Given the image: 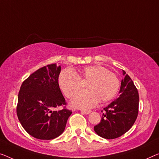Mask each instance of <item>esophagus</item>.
Segmentation results:
<instances>
[{
	"mask_svg": "<svg viewBox=\"0 0 159 159\" xmlns=\"http://www.w3.org/2000/svg\"><path fill=\"white\" fill-rule=\"evenodd\" d=\"M81 112L83 113H84V114H89V113H90L91 112V110H85V109H82L81 110Z\"/></svg>",
	"mask_w": 159,
	"mask_h": 159,
	"instance_id": "34e87169",
	"label": "esophagus"
}]
</instances>
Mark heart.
<instances>
[{"mask_svg": "<svg viewBox=\"0 0 159 159\" xmlns=\"http://www.w3.org/2000/svg\"><path fill=\"white\" fill-rule=\"evenodd\" d=\"M87 91L77 94L72 100L75 107L89 108L96 106L98 101L107 102L116 95L120 80L116 74L102 66H86L78 74L70 69H65L58 78L59 87L68 98H71L86 83Z\"/></svg>", "mask_w": 159, "mask_h": 159, "instance_id": "b5f03b06", "label": "heart"}]
</instances>
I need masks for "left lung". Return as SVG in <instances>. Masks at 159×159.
Listing matches in <instances>:
<instances>
[{"label":"left lung","mask_w":159,"mask_h":159,"mask_svg":"<svg viewBox=\"0 0 159 159\" xmlns=\"http://www.w3.org/2000/svg\"><path fill=\"white\" fill-rule=\"evenodd\" d=\"M120 95L101 111V120L94 126L98 136L106 139L121 136L132 127L139 114V92L132 79L123 70Z\"/></svg>","instance_id":"1"}]
</instances>
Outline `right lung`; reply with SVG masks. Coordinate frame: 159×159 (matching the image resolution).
Listing matches in <instances>:
<instances>
[{
	"instance_id": "obj_1",
	"label": "right lung",
	"mask_w": 159,
	"mask_h": 159,
	"mask_svg": "<svg viewBox=\"0 0 159 159\" xmlns=\"http://www.w3.org/2000/svg\"><path fill=\"white\" fill-rule=\"evenodd\" d=\"M61 66H43L30 74L21 85L16 113L18 120L30 136L41 140H51L64 131L72 111L58 85ZM58 106L63 109L55 110Z\"/></svg>"
}]
</instances>
